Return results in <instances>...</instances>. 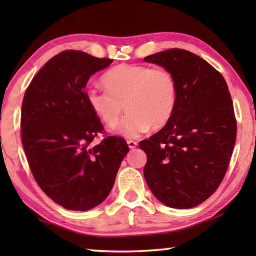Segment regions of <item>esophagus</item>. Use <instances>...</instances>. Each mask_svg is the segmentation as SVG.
Wrapping results in <instances>:
<instances>
[{
    "mask_svg": "<svg viewBox=\"0 0 256 256\" xmlns=\"http://www.w3.org/2000/svg\"><path fill=\"white\" fill-rule=\"evenodd\" d=\"M128 148H137L138 142H134V140H128Z\"/></svg>",
    "mask_w": 256,
    "mask_h": 256,
    "instance_id": "1",
    "label": "esophagus"
}]
</instances>
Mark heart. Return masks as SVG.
Returning <instances> with one entry per match:
<instances>
[{"label": "heart", "instance_id": "1", "mask_svg": "<svg viewBox=\"0 0 256 256\" xmlns=\"http://www.w3.org/2000/svg\"><path fill=\"white\" fill-rule=\"evenodd\" d=\"M105 90L90 88L85 100L105 125H114L124 111L128 114L112 128L125 138H137L150 128L159 130L171 120L176 106L178 85L165 68L119 64L102 78Z\"/></svg>", "mask_w": 256, "mask_h": 256}]
</instances>
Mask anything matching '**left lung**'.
<instances>
[{"mask_svg":"<svg viewBox=\"0 0 256 256\" xmlns=\"http://www.w3.org/2000/svg\"><path fill=\"white\" fill-rule=\"evenodd\" d=\"M171 71L178 85L171 120L139 144L146 153V182L172 208H192L216 192L226 174L236 138L226 80L202 57L170 49L145 57Z\"/></svg>","mask_w":256,"mask_h":256,"instance_id":"obj_1","label":"left lung"}]
</instances>
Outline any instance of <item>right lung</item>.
<instances>
[{"instance_id": "add662e5", "label": "right lung", "mask_w": 256, "mask_h": 256, "mask_svg": "<svg viewBox=\"0 0 256 256\" xmlns=\"http://www.w3.org/2000/svg\"><path fill=\"white\" fill-rule=\"evenodd\" d=\"M112 63L83 51H63L32 78L22 104V144L44 193L71 210H88L106 199L122 160V138L90 146L103 125L85 100L88 78Z\"/></svg>"}]
</instances>
